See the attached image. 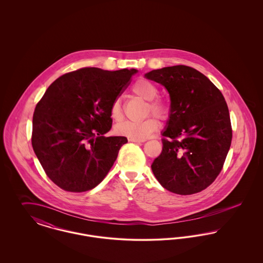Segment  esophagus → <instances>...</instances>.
Returning a JSON list of instances; mask_svg holds the SVG:
<instances>
[{"label":"esophagus","mask_w":263,"mask_h":263,"mask_svg":"<svg viewBox=\"0 0 263 263\" xmlns=\"http://www.w3.org/2000/svg\"><path fill=\"white\" fill-rule=\"evenodd\" d=\"M130 142H134V143H144L145 140H137V139H133V138H129L128 139Z\"/></svg>","instance_id":"obj_1"}]
</instances>
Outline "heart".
<instances>
[{
  "label": "heart",
  "instance_id": "b5f03b06",
  "mask_svg": "<svg viewBox=\"0 0 263 263\" xmlns=\"http://www.w3.org/2000/svg\"><path fill=\"white\" fill-rule=\"evenodd\" d=\"M133 92L142 98L143 100L149 101L147 108V115L154 114L160 119H166L170 114V108L163 100L156 99L159 95V88L151 81L140 79L134 84ZM110 115L113 120L120 121L123 119V110L120 99H116L111 104ZM160 127V122L155 117H149L143 121H125L115 127V132L120 136L133 138L137 140H144L150 137Z\"/></svg>",
  "mask_w": 263,
  "mask_h": 263
}]
</instances>
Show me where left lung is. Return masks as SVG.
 Segmentation results:
<instances>
[{
	"label": "left lung",
	"mask_w": 263,
	"mask_h": 263,
	"mask_svg": "<svg viewBox=\"0 0 263 263\" xmlns=\"http://www.w3.org/2000/svg\"><path fill=\"white\" fill-rule=\"evenodd\" d=\"M145 77L163 85L171 98L163 151L151 165L153 174L171 192H200L221 173L231 147L225 99L206 76L184 65L153 70Z\"/></svg>",
	"instance_id": "obj_1"
}]
</instances>
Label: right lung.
<instances>
[{"instance_id": "add662e5", "label": "right lung", "mask_w": 263, "mask_h": 263, "mask_svg": "<svg viewBox=\"0 0 263 263\" xmlns=\"http://www.w3.org/2000/svg\"><path fill=\"white\" fill-rule=\"evenodd\" d=\"M135 69L105 71L82 68L55 80L38 101L31 144L45 174L66 191L99 185L127 143L104 137L112 126L110 108Z\"/></svg>"}]
</instances>
